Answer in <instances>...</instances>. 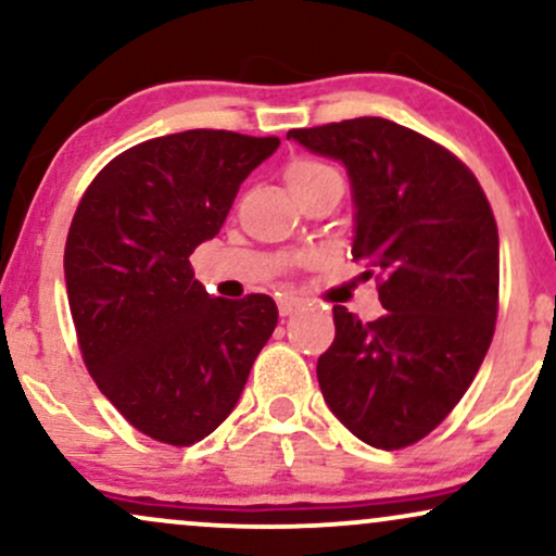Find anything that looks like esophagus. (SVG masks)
Returning <instances> with one entry per match:
<instances>
[{
  "mask_svg": "<svg viewBox=\"0 0 556 556\" xmlns=\"http://www.w3.org/2000/svg\"><path fill=\"white\" fill-rule=\"evenodd\" d=\"M277 308H279V314H282V316H292V314H298V311H303L305 303L300 298L282 295L277 300Z\"/></svg>",
  "mask_w": 556,
  "mask_h": 556,
  "instance_id": "1",
  "label": "esophagus"
}]
</instances>
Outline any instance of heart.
<instances>
[{
  "instance_id": "obj_1",
  "label": "heart",
  "mask_w": 556,
  "mask_h": 556,
  "mask_svg": "<svg viewBox=\"0 0 556 556\" xmlns=\"http://www.w3.org/2000/svg\"><path fill=\"white\" fill-rule=\"evenodd\" d=\"M285 180L290 185V190L308 188V185L324 182V180H340L334 167L329 164L316 162V159H295L285 172Z\"/></svg>"
}]
</instances>
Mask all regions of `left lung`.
Here are the masks:
<instances>
[{
    "label": "left lung",
    "mask_w": 556,
    "mask_h": 556,
    "mask_svg": "<svg viewBox=\"0 0 556 556\" xmlns=\"http://www.w3.org/2000/svg\"><path fill=\"white\" fill-rule=\"evenodd\" d=\"M287 140L348 169L353 256L379 274L387 308L361 321L334 305L318 387L361 442L400 450L450 416L486 358L500 300L494 214L460 159L392 119L305 127Z\"/></svg>",
    "instance_id": "left-lung-1"
}]
</instances>
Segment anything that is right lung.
Masks as SVG:
<instances>
[{
    "instance_id": "right-lung-1",
    "label": "right lung",
    "mask_w": 556,
    "mask_h": 556,
    "mask_svg": "<svg viewBox=\"0 0 556 556\" xmlns=\"http://www.w3.org/2000/svg\"><path fill=\"white\" fill-rule=\"evenodd\" d=\"M277 149L279 138L229 130L151 138L112 159L73 216L65 282L83 361L104 397L156 442L208 437L277 327L269 295H208L188 261Z\"/></svg>"
}]
</instances>
